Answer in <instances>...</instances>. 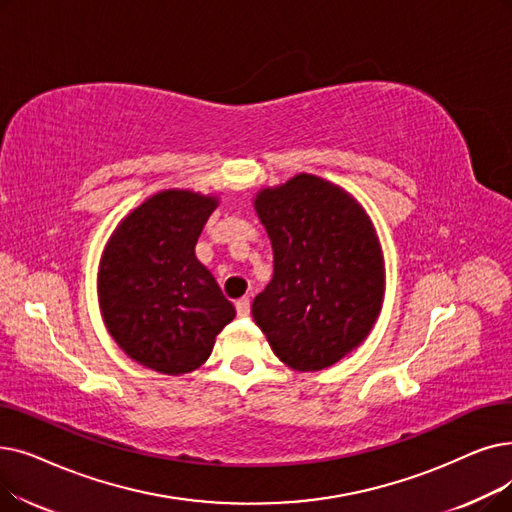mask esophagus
<instances>
[{
    "label": "esophagus",
    "mask_w": 512,
    "mask_h": 512,
    "mask_svg": "<svg viewBox=\"0 0 512 512\" xmlns=\"http://www.w3.org/2000/svg\"><path fill=\"white\" fill-rule=\"evenodd\" d=\"M236 311H238V316H249L251 314V301H249V297H242V299L236 301Z\"/></svg>",
    "instance_id": "obj_1"
}]
</instances>
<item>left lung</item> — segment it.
Instances as JSON below:
<instances>
[{
    "label": "left lung",
    "instance_id": "1",
    "mask_svg": "<svg viewBox=\"0 0 512 512\" xmlns=\"http://www.w3.org/2000/svg\"><path fill=\"white\" fill-rule=\"evenodd\" d=\"M268 230L274 276L253 305V320L293 370L337 364L379 318L385 263L362 205L318 175L299 173L255 196Z\"/></svg>",
    "mask_w": 512,
    "mask_h": 512
}]
</instances>
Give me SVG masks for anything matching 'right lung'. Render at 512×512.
<instances>
[{"label":"right lung","instance_id":"right-lung-1","mask_svg":"<svg viewBox=\"0 0 512 512\" xmlns=\"http://www.w3.org/2000/svg\"><path fill=\"white\" fill-rule=\"evenodd\" d=\"M215 207V196L163 190L121 221L102 253L98 299L110 337L131 360L161 374L203 366L236 316L194 255Z\"/></svg>","mask_w":512,"mask_h":512}]
</instances>
